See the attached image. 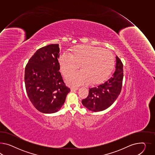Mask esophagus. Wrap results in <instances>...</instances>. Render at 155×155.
I'll use <instances>...</instances> for the list:
<instances>
[{
  "instance_id": "obj_1",
  "label": "esophagus",
  "mask_w": 155,
  "mask_h": 155,
  "mask_svg": "<svg viewBox=\"0 0 155 155\" xmlns=\"http://www.w3.org/2000/svg\"><path fill=\"white\" fill-rule=\"evenodd\" d=\"M71 91L73 92V91H75L76 90H78V87H71Z\"/></svg>"
}]
</instances>
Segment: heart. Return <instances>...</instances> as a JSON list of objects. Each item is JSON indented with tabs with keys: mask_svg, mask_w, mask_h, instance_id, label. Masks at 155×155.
<instances>
[{
	"mask_svg": "<svg viewBox=\"0 0 155 155\" xmlns=\"http://www.w3.org/2000/svg\"><path fill=\"white\" fill-rule=\"evenodd\" d=\"M114 57L108 50L100 47L77 46L72 54L63 52L59 58L60 69L68 75L79 68L82 70L68 75L65 81L71 86L87 84H99L106 80L114 66Z\"/></svg>",
	"mask_w": 155,
	"mask_h": 155,
	"instance_id": "obj_1",
	"label": "heart"
}]
</instances>
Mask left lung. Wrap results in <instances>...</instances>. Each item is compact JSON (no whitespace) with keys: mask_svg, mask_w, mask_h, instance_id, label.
Instances as JSON below:
<instances>
[{"mask_svg":"<svg viewBox=\"0 0 155 155\" xmlns=\"http://www.w3.org/2000/svg\"><path fill=\"white\" fill-rule=\"evenodd\" d=\"M123 77V64L117 56L116 70L112 77L104 83L89 88L87 97L82 101L83 105L92 112H99L108 108L121 91Z\"/></svg>","mask_w":155,"mask_h":155,"instance_id":"8db88e82","label":"left lung"}]
</instances>
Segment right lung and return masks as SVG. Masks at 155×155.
<instances>
[{
    "mask_svg": "<svg viewBox=\"0 0 155 155\" xmlns=\"http://www.w3.org/2000/svg\"><path fill=\"white\" fill-rule=\"evenodd\" d=\"M59 44H51L37 51L26 64V91L34 107L43 113H53L61 109L67 94L60 70Z\"/></svg>",
    "mask_w": 155,
    "mask_h": 155,
    "instance_id": "add662e5",
    "label": "right lung"
}]
</instances>
